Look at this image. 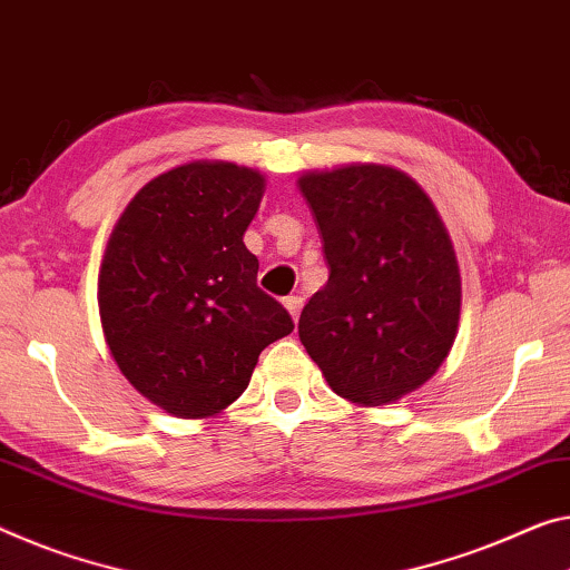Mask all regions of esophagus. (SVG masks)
Here are the masks:
<instances>
[{
	"instance_id": "obj_1",
	"label": "esophagus",
	"mask_w": 570,
	"mask_h": 570,
	"mask_svg": "<svg viewBox=\"0 0 570 570\" xmlns=\"http://www.w3.org/2000/svg\"><path fill=\"white\" fill-rule=\"evenodd\" d=\"M283 305L287 308V313L293 315V321H297V315H301V308H303V297L301 295H287Z\"/></svg>"
}]
</instances>
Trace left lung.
Returning a JSON list of instances; mask_svg holds the SVG:
<instances>
[{
	"label": "left lung",
	"mask_w": 570,
	"mask_h": 570,
	"mask_svg": "<svg viewBox=\"0 0 570 570\" xmlns=\"http://www.w3.org/2000/svg\"><path fill=\"white\" fill-rule=\"evenodd\" d=\"M323 236L328 283L297 336L328 387L382 407L431 380L459 334L461 273L433 200L392 165L352 163L297 178Z\"/></svg>",
	"instance_id": "obj_1"
}]
</instances>
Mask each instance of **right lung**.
Listing matches in <instances>:
<instances>
[{"label":"right lung","instance_id":"obj_1","mask_svg":"<svg viewBox=\"0 0 570 570\" xmlns=\"http://www.w3.org/2000/svg\"><path fill=\"white\" fill-rule=\"evenodd\" d=\"M265 175L194 160L145 183L114 224L99 315L119 372L175 417H214L247 390L262 348L295 328L257 287L244 232Z\"/></svg>","mask_w":570,"mask_h":570}]
</instances>
